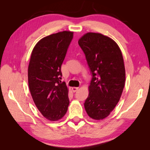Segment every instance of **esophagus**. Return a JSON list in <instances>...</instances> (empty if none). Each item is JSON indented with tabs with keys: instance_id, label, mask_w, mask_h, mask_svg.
Wrapping results in <instances>:
<instances>
[{
	"instance_id": "34e87169",
	"label": "esophagus",
	"mask_w": 150,
	"mask_h": 150,
	"mask_svg": "<svg viewBox=\"0 0 150 150\" xmlns=\"http://www.w3.org/2000/svg\"><path fill=\"white\" fill-rule=\"evenodd\" d=\"M78 89H79V87H72V91H73V93H75Z\"/></svg>"
}]
</instances>
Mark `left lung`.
<instances>
[{
	"instance_id": "obj_1",
	"label": "left lung",
	"mask_w": 150,
	"mask_h": 150,
	"mask_svg": "<svg viewBox=\"0 0 150 150\" xmlns=\"http://www.w3.org/2000/svg\"><path fill=\"white\" fill-rule=\"evenodd\" d=\"M78 44L93 77L84 103L85 110L93 119L103 120L118 104L125 85L122 54L113 40L99 33H87Z\"/></svg>"
}]
</instances>
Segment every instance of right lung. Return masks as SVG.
<instances>
[{"mask_svg":"<svg viewBox=\"0 0 150 150\" xmlns=\"http://www.w3.org/2000/svg\"><path fill=\"white\" fill-rule=\"evenodd\" d=\"M73 38L70 31L47 35L37 43L30 57L28 70L30 93L39 111L50 121L63 118L69 105L68 88L61 81V67Z\"/></svg>","mask_w":150,"mask_h":150,"instance_id":"add662e5","label":"right lung"}]
</instances>
